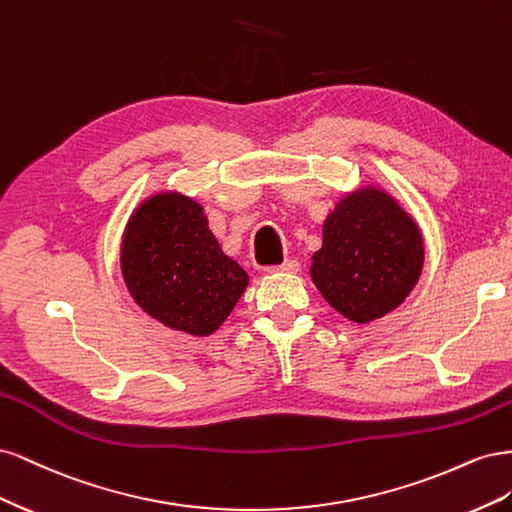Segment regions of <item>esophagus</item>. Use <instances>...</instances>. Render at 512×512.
Instances as JSON below:
<instances>
[{
	"instance_id": "obj_1",
	"label": "esophagus",
	"mask_w": 512,
	"mask_h": 512,
	"mask_svg": "<svg viewBox=\"0 0 512 512\" xmlns=\"http://www.w3.org/2000/svg\"><path fill=\"white\" fill-rule=\"evenodd\" d=\"M301 265L297 260H284L282 265H275V267H267V273H299Z\"/></svg>"
}]
</instances>
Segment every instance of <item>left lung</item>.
Returning a JSON list of instances; mask_svg holds the SVG:
<instances>
[{
  "label": "left lung",
  "instance_id": "left-lung-1",
  "mask_svg": "<svg viewBox=\"0 0 512 512\" xmlns=\"http://www.w3.org/2000/svg\"><path fill=\"white\" fill-rule=\"evenodd\" d=\"M423 262L425 243L412 215L378 185H361L324 220L309 275L339 314L369 324L406 301Z\"/></svg>",
  "mask_w": 512,
  "mask_h": 512
}]
</instances>
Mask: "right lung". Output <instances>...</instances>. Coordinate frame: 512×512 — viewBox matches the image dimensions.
<instances>
[{"label":"right lung","mask_w":512,"mask_h":512,"mask_svg":"<svg viewBox=\"0 0 512 512\" xmlns=\"http://www.w3.org/2000/svg\"><path fill=\"white\" fill-rule=\"evenodd\" d=\"M119 252L134 303L194 337L218 331L250 284L239 262L222 252L203 205L181 192L147 196L132 211Z\"/></svg>","instance_id":"add662e5"}]
</instances>
